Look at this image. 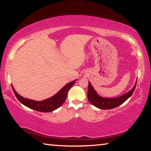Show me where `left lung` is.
Here are the masks:
<instances>
[{"instance_id": "1", "label": "left lung", "mask_w": 151, "mask_h": 151, "mask_svg": "<svg viewBox=\"0 0 151 151\" xmlns=\"http://www.w3.org/2000/svg\"><path fill=\"white\" fill-rule=\"evenodd\" d=\"M137 83H135L134 87L132 88L131 91L128 92L127 93L123 94L122 96L116 97V98H111L107 99L101 97L96 94V91L94 90L93 86H92L90 82L88 83V93L87 96L88 99L90 103L93 105L95 106L96 107L101 109H112L121 105L123 103H124L131 96L136 87Z\"/></svg>"}]
</instances>
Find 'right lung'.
<instances>
[{"label":"right lung","instance_id":"add662e5","mask_svg":"<svg viewBox=\"0 0 151 151\" xmlns=\"http://www.w3.org/2000/svg\"><path fill=\"white\" fill-rule=\"evenodd\" d=\"M76 81V80H75L69 83L66 84L61 90L58 91L54 96L42 101H36L25 99L24 97L20 96L19 94H17L12 85V88L18 100L22 104H23L24 105L33 110H35L37 111L49 112L55 111V110L59 108L60 106L63 105L64 102L66 100V96H67L68 91L75 83Z\"/></svg>","mask_w":151,"mask_h":151}]
</instances>
